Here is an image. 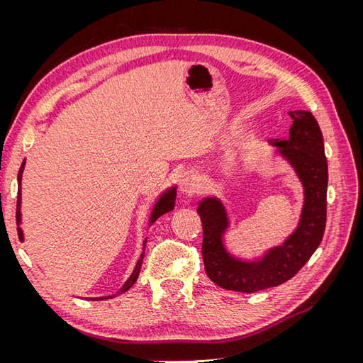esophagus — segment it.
I'll list each match as a JSON object with an SVG mask.
<instances>
[{
  "mask_svg": "<svg viewBox=\"0 0 363 363\" xmlns=\"http://www.w3.org/2000/svg\"><path fill=\"white\" fill-rule=\"evenodd\" d=\"M200 188V179L195 172H186L179 184V191L183 196L194 195Z\"/></svg>",
  "mask_w": 363,
  "mask_h": 363,
  "instance_id": "34e87169",
  "label": "esophagus"
}]
</instances>
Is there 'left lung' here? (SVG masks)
<instances>
[{
    "mask_svg": "<svg viewBox=\"0 0 363 363\" xmlns=\"http://www.w3.org/2000/svg\"><path fill=\"white\" fill-rule=\"evenodd\" d=\"M289 139H272L276 155L286 160L304 191L298 225L277 247L259 259L244 260L228 252L224 235L230 219L224 203L206 196L196 207L203 223V260L207 277L218 286L236 292H257L279 286L298 272L320 247L327 216L328 168L321 128L307 111H292Z\"/></svg>",
    "mask_w": 363,
    "mask_h": 363,
    "instance_id": "left-lung-1",
    "label": "left lung"
}]
</instances>
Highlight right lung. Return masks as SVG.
I'll list each match as a JSON object with an SVG mask.
<instances>
[{
	"label": "right lung",
	"instance_id": "1",
	"mask_svg": "<svg viewBox=\"0 0 363 363\" xmlns=\"http://www.w3.org/2000/svg\"><path fill=\"white\" fill-rule=\"evenodd\" d=\"M24 168H26V160L23 162V164H21L19 168V172H18V203H16V224H18V236H19V240L21 242H24V232L23 228H21V221H23V215H21V183H23V172H24ZM175 196H177V188L175 186H171L169 189L164 191L163 194H160L159 200L155 203V206H152V211L150 213V218H148V225H151L152 223L156 221V219L164 213L171 212L174 206H175ZM145 244H147V238L144 240V248H142V252H140V257L138 259L136 262V267L133 269V272L130 274V277L125 280V283L123 284V288H121L118 291L116 295L119 294H124L127 292L131 286H133L135 281L138 280V276L140 272V267H142V260H144V255H145ZM115 295H106V296H95V298H89V300H108V298H113Z\"/></svg>",
	"mask_w": 363,
	"mask_h": 363
}]
</instances>
